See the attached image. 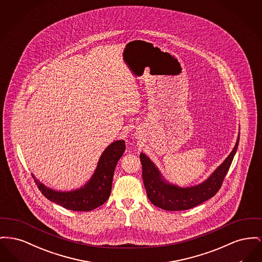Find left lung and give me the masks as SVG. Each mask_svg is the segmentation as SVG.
Returning a JSON list of instances; mask_svg holds the SVG:
<instances>
[{
    "mask_svg": "<svg viewBox=\"0 0 262 262\" xmlns=\"http://www.w3.org/2000/svg\"><path fill=\"white\" fill-rule=\"evenodd\" d=\"M239 133L233 151L203 182L181 187L168 182L158 166L144 152L140 154L143 181L149 200L155 206L166 211H182L197 206L219 191L237 150Z\"/></svg>",
    "mask_w": 262,
    "mask_h": 262,
    "instance_id": "obj_1",
    "label": "left lung"
}]
</instances>
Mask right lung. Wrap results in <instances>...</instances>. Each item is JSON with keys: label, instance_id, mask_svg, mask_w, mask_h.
Listing matches in <instances>:
<instances>
[{"label": "right lung", "instance_id": "add662e5", "mask_svg": "<svg viewBox=\"0 0 262 262\" xmlns=\"http://www.w3.org/2000/svg\"><path fill=\"white\" fill-rule=\"evenodd\" d=\"M124 151V140L112 142L101 154L92 178L75 190H54L43 184L33 174L32 178L38 189L51 202L73 211H92L110 198L114 169Z\"/></svg>", "mask_w": 262, "mask_h": 262}]
</instances>
